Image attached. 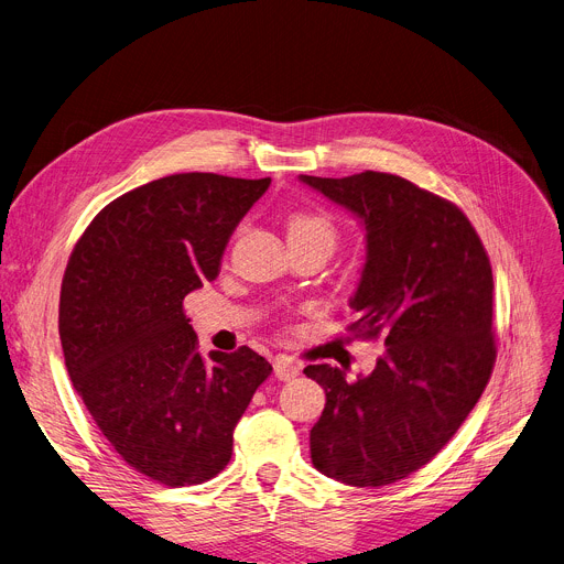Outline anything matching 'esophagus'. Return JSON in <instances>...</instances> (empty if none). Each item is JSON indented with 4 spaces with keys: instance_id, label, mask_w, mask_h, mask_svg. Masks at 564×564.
<instances>
[{
    "instance_id": "34e87169",
    "label": "esophagus",
    "mask_w": 564,
    "mask_h": 564,
    "mask_svg": "<svg viewBox=\"0 0 564 564\" xmlns=\"http://www.w3.org/2000/svg\"><path fill=\"white\" fill-rule=\"evenodd\" d=\"M274 376L283 382L294 380L299 376V362L292 360V357H285V355L276 357V360H274Z\"/></svg>"
}]
</instances>
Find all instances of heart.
<instances>
[{"label": "heart", "mask_w": 564, "mask_h": 564, "mask_svg": "<svg viewBox=\"0 0 564 564\" xmlns=\"http://www.w3.org/2000/svg\"><path fill=\"white\" fill-rule=\"evenodd\" d=\"M303 236H317V238H324L333 245L335 236H337V229H335V223L324 214L301 212V214H294L290 218L288 238H303Z\"/></svg>", "instance_id": "obj_1"}]
</instances>
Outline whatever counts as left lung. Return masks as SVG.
Listing matches in <instances>:
<instances>
[{"label":"left lung","mask_w":564,"mask_h":564,"mask_svg":"<svg viewBox=\"0 0 564 564\" xmlns=\"http://www.w3.org/2000/svg\"><path fill=\"white\" fill-rule=\"evenodd\" d=\"M299 180L365 225L367 259L350 299L360 319L348 328L387 346L355 382L330 365L303 369L326 391L313 466L348 486H389L430 464L490 380L488 253L456 204L398 175Z\"/></svg>","instance_id":"left-lung-1"}]
</instances>
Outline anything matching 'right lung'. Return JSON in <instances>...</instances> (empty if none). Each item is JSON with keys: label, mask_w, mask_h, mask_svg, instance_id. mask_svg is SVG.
Here are the masks:
<instances>
[{"label": "right lung", "mask_w": 564, "mask_h": 564, "mask_svg": "<svg viewBox=\"0 0 564 564\" xmlns=\"http://www.w3.org/2000/svg\"><path fill=\"white\" fill-rule=\"evenodd\" d=\"M270 177L180 173L123 193L76 242L58 330L76 393L130 468L171 488L216 477L272 365L240 346L202 357L182 301L220 274Z\"/></svg>", "instance_id": "right-lung-1"}]
</instances>
